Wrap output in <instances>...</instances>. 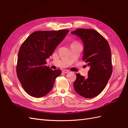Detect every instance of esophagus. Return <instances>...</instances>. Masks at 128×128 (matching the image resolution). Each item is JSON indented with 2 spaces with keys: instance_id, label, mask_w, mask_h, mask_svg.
<instances>
[{
  "instance_id": "34e87169",
  "label": "esophagus",
  "mask_w": 128,
  "mask_h": 128,
  "mask_svg": "<svg viewBox=\"0 0 128 128\" xmlns=\"http://www.w3.org/2000/svg\"><path fill=\"white\" fill-rule=\"evenodd\" d=\"M69 72H70L69 70H62V72L64 73H67Z\"/></svg>"
}]
</instances>
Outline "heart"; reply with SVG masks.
I'll return each mask as SVG.
<instances>
[{
	"mask_svg": "<svg viewBox=\"0 0 128 128\" xmlns=\"http://www.w3.org/2000/svg\"><path fill=\"white\" fill-rule=\"evenodd\" d=\"M73 43H78L77 42H73Z\"/></svg>",
	"mask_w": 128,
	"mask_h": 128,
	"instance_id": "1",
	"label": "heart"
}]
</instances>
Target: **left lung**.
<instances>
[{
    "label": "left lung",
    "instance_id": "left-lung-1",
    "mask_svg": "<svg viewBox=\"0 0 128 128\" xmlns=\"http://www.w3.org/2000/svg\"><path fill=\"white\" fill-rule=\"evenodd\" d=\"M71 33L82 41V60L90 67L87 78L76 74L74 88L83 97L92 98L103 91L111 76L112 66L110 46L106 40L94 30L80 28Z\"/></svg>",
    "mask_w": 128,
    "mask_h": 128
}]
</instances>
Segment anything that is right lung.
<instances>
[{
  "mask_svg": "<svg viewBox=\"0 0 128 128\" xmlns=\"http://www.w3.org/2000/svg\"><path fill=\"white\" fill-rule=\"evenodd\" d=\"M69 30L38 31L32 33L20 46L18 54L16 72L24 91L30 96L40 98L47 94L55 80L61 73L46 65Z\"/></svg>",
  "mask_w": 128,
  "mask_h": 128,
  "instance_id": "right-lung-1",
  "label": "right lung"
}]
</instances>
